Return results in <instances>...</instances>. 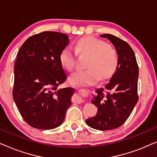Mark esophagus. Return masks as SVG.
<instances>
[{
	"instance_id": "esophagus-1",
	"label": "esophagus",
	"mask_w": 157,
	"mask_h": 157,
	"mask_svg": "<svg viewBox=\"0 0 157 157\" xmlns=\"http://www.w3.org/2000/svg\"><path fill=\"white\" fill-rule=\"evenodd\" d=\"M74 103H76V104H81V103L83 102V100L82 99V98H81V96L76 95L74 96Z\"/></svg>"
}]
</instances>
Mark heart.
Returning a JSON list of instances; mask_svg holds the SVG:
<instances>
[{"instance_id": "heart-1", "label": "heart", "mask_w": 157, "mask_h": 157, "mask_svg": "<svg viewBox=\"0 0 157 157\" xmlns=\"http://www.w3.org/2000/svg\"><path fill=\"white\" fill-rule=\"evenodd\" d=\"M75 53L69 48L61 51L59 61L61 66L69 72L76 68V55L87 56L84 67L73 75L70 82L75 86L94 84L99 79H107L117 70L119 63L117 51L112 45L105 44L104 40L94 36H84L79 38L74 45Z\"/></svg>"}]
</instances>
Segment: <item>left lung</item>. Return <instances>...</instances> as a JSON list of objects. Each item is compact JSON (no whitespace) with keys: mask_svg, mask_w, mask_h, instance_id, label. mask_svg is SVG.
<instances>
[{"mask_svg":"<svg viewBox=\"0 0 157 157\" xmlns=\"http://www.w3.org/2000/svg\"><path fill=\"white\" fill-rule=\"evenodd\" d=\"M100 36L112 43L119 63L109 82L96 89L91 103L98 108L97 113L86 120V123L95 129L106 131L121 126L136 106L139 99V67L134 51L127 43L111 34Z\"/></svg>","mask_w":157,"mask_h":157,"instance_id":"8db88e82","label":"left lung"}]
</instances>
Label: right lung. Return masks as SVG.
Wrapping results in <instances>:
<instances>
[{
	"instance_id": "obj_1",
	"label": "right lung",
	"mask_w": 157,
	"mask_h": 157,
	"mask_svg": "<svg viewBox=\"0 0 157 157\" xmlns=\"http://www.w3.org/2000/svg\"><path fill=\"white\" fill-rule=\"evenodd\" d=\"M68 44L66 34L44 31L29 37L18 51L13 97L23 119L32 127H58L71 105L74 89L59 88L67 79L59 55Z\"/></svg>"
}]
</instances>
